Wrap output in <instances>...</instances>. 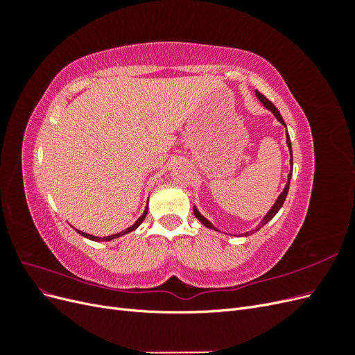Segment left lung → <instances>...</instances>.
I'll use <instances>...</instances> for the list:
<instances>
[{
  "label": "left lung",
  "instance_id": "8db88e82",
  "mask_svg": "<svg viewBox=\"0 0 355 355\" xmlns=\"http://www.w3.org/2000/svg\"><path fill=\"white\" fill-rule=\"evenodd\" d=\"M256 96H257V99H259V101L263 103L265 108H266L268 111H271V112L275 115L277 120L280 121L283 125H286V123H284V120H283V116H282V114H280V112H278V110L275 108V105H274L271 101H268V99L265 98V96H263L262 93L257 92V90H256ZM286 137H287V146H288V151H290V173H288L287 184H286V187H284V189H283L282 194L278 196V198H277V201L274 202V206L271 207V210L265 214V218L261 220V223H259V225H257L256 231H259V230L263 227L265 223H268V222H270V220H271V219L275 216V214L278 213V210L282 209V206H283V204H284V200H286V197H287L288 187H290V179H292V171H293V154H292V144H290V137H288V133H286ZM194 214H196V218H197V219H198V220H200V222L204 225V227H207V228H210V230H214V231H219V230L214 228L213 225H211V223H210V222H209L206 218L202 216V214H201V213L197 210V207H196V206H194ZM253 232H254L253 230H252V231H249V232H244V237H247V235H249V234H253Z\"/></svg>",
  "mask_w": 355,
  "mask_h": 355
}]
</instances>
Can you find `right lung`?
<instances>
[{
    "instance_id": "obj_1",
    "label": "right lung",
    "mask_w": 355,
    "mask_h": 355,
    "mask_svg": "<svg viewBox=\"0 0 355 355\" xmlns=\"http://www.w3.org/2000/svg\"><path fill=\"white\" fill-rule=\"evenodd\" d=\"M146 213H148V206H146V209H145V211H144V214L141 218H139L132 227H128L127 230H124L123 232H118V234H112V235H108V237H94V235H90V234H85V232H81V231H78L77 230V232L78 234H81L83 237H85V239H89V240H93V241H110V240H114V239H116V237H121V235H124V234H127V232H132V231H135L139 225H141L142 222H144V219H145V216H146Z\"/></svg>"
}]
</instances>
